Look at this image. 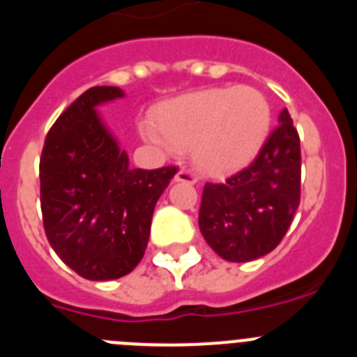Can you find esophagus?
<instances>
[{
	"label": "esophagus",
	"instance_id": "1",
	"mask_svg": "<svg viewBox=\"0 0 357 357\" xmlns=\"http://www.w3.org/2000/svg\"><path fill=\"white\" fill-rule=\"evenodd\" d=\"M175 182H185V184H197V176L188 169H178L175 175Z\"/></svg>",
	"mask_w": 357,
	"mask_h": 357
}]
</instances>
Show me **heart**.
<instances>
[{
    "mask_svg": "<svg viewBox=\"0 0 357 357\" xmlns=\"http://www.w3.org/2000/svg\"><path fill=\"white\" fill-rule=\"evenodd\" d=\"M155 123H141L144 139L164 148L191 150V160L207 175L247 166L266 143L272 107L247 85L182 94L155 109Z\"/></svg>",
    "mask_w": 357,
    "mask_h": 357,
    "instance_id": "b5f03b06",
    "label": "heart"
}]
</instances>
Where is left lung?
<instances>
[{
	"label": "left lung",
	"instance_id": "obj_1",
	"mask_svg": "<svg viewBox=\"0 0 357 357\" xmlns=\"http://www.w3.org/2000/svg\"><path fill=\"white\" fill-rule=\"evenodd\" d=\"M301 202V139L288 109L254 162L222 184L207 182L198 227L211 248L230 263L270 254L284 238Z\"/></svg>",
	"mask_w": 357,
	"mask_h": 357
}]
</instances>
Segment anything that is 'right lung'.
Returning <instances> with one entry per match:
<instances>
[{"mask_svg":"<svg viewBox=\"0 0 357 357\" xmlns=\"http://www.w3.org/2000/svg\"><path fill=\"white\" fill-rule=\"evenodd\" d=\"M125 91L98 85L59 116L40 155L46 238L71 270L89 280L127 275L143 259L157 200L176 168H130L127 151L98 107Z\"/></svg>","mask_w":357,"mask_h":357,"instance_id":"1","label":"right lung"}]
</instances>
